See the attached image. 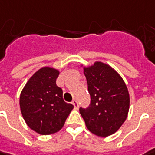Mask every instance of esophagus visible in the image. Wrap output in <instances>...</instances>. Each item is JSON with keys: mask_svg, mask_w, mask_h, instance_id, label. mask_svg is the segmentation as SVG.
I'll return each mask as SVG.
<instances>
[{"mask_svg": "<svg viewBox=\"0 0 155 155\" xmlns=\"http://www.w3.org/2000/svg\"><path fill=\"white\" fill-rule=\"evenodd\" d=\"M72 104L73 105H74V108L75 110H77L78 108H79V104H78L77 100H73Z\"/></svg>", "mask_w": 155, "mask_h": 155, "instance_id": "1", "label": "esophagus"}]
</instances>
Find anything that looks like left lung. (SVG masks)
Here are the masks:
<instances>
[{
  "instance_id": "8db88e82",
  "label": "left lung",
  "mask_w": 155,
  "mask_h": 155,
  "mask_svg": "<svg viewBox=\"0 0 155 155\" xmlns=\"http://www.w3.org/2000/svg\"><path fill=\"white\" fill-rule=\"evenodd\" d=\"M91 104L80 108L87 128L100 137L109 136L119 130L127 118L130 94L125 82L114 68L101 61L84 67Z\"/></svg>"
}]
</instances>
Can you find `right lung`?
Segmentation results:
<instances>
[{
  "instance_id": "right-lung-1",
  "label": "right lung",
  "mask_w": 155,
  "mask_h": 155,
  "mask_svg": "<svg viewBox=\"0 0 155 155\" xmlns=\"http://www.w3.org/2000/svg\"><path fill=\"white\" fill-rule=\"evenodd\" d=\"M59 73L54 68H41L26 82L19 97L26 124L43 136L60 130L74 108L63 100L62 90L56 86Z\"/></svg>"
}]
</instances>
